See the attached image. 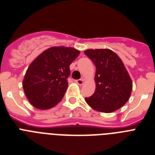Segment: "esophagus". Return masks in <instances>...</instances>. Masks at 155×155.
I'll return each instance as SVG.
<instances>
[{"label": "esophagus", "mask_w": 155, "mask_h": 155, "mask_svg": "<svg viewBox=\"0 0 155 155\" xmlns=\"http://www.w3.org/2000/svg\"><path fill=\"white\" fill-rule=\"evenodd\" d=\"M75 82L78 84V85H80V86H81V85H83V84H84V80H75Z\"/></svg>", "instance_id": "esophagus-1"}]
</instances>
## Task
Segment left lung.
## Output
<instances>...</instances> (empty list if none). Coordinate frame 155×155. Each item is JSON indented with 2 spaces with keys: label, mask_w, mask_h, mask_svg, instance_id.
<instances>
[{
  "label": "left lung",
  "mask_w": 155,
  "mask_h": 155,
  "mask_svg": "<svg viewBox=\"0 0 155 155\" xmlns=\"http://www.w3.org/2000/svg\"><path fill=\"white\" fill-rule=\"evenodd\" d=\"M84 53L96 67V88L85 101L94 110L112 113L124 106L129 99L132 82L124 64L109 49H87Z\"/></svg>",
  "instance_id": "left-lung-1"
}]
</instances>
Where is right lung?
Here are the masks:
<instances>
[{"instance_id": "1", "label": "right lung", "mask_w": 155, "mask_h": 155, "mask_svg": "<svg viewBox=\"0 0 155 155\" xmlns=\"http://www.w3.org/2000/svg\"><path fill=\"white\" fill-rule=\"evenodd\" d=\"M79 54L74 48L53 46L34 60L23 80L24 93L34 107L47 110L61 101L68 86L69 65Z\"/></svg>"}]
</instances>
